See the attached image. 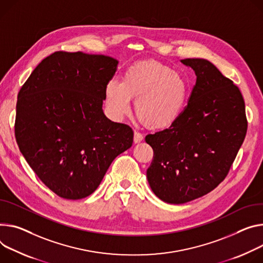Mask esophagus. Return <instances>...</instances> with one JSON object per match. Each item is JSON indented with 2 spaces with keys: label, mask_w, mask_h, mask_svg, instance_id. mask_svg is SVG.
Here are the masks:
<instances>
[{
  "label": "esophagus",
  "mask_w": 263,
  "mask_h": 263,
  "mask_svg": "<svg viewBox=\"0 0 263 263\" xmlns=\"http://www.w3.org/2000/svg\"><path fill=\"white\" fill-rule=\"evenodd\" d=\"M134 142L135 144H138V142H140L142 139H144V136H142L141 133L139 132H134Z\"/></svg>",
  "instance_id": "1"
}]
</instances>
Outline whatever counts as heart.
Masks as SVG:
<instances>
[{"instance_id": "obj_1", "label": "heart", "mask_w": 263, "mask_h": 263, "mask_svg": "<svg viewBox=\"0 0 263 263\" xmlns=\"http://www.w3.org/2000/svg\"><path fill=\"white\" fill-rule=\"evenodd\" d=\"M190 95L187 81L174 69L156 61L132 65L122 82L110 81L106 86V102L113 117L121 119L131 111L135 99L137 117L147 127L163 130L182 115Z\"/></svg>"}]
</instances>
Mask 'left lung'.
<instances>
[{
  "mask_svg": "<svg viewBox=\"0 0 263 263\" xmlns=\"http://www.w3.org/2000/svg\"><path fill=\"white\" fill-rule=\"evenodd\" d=\"M180 62L197 78L187 106L174 125L146 136L154 152L148 182L173 204L199 198L226 178L248 129L239 88L206 60Z\"/></svg>",
  "mask_w": 263,
  "mask_h": 263,
  "instance_id": "left-lung-1",
  "label": "left lung"
}]
</instances>
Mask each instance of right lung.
Segmentation results:
<instances>
[{
    "mask_svg": "<svg viewBox=\"0 0 263 263\" xmlns=\"http://www.w3.org/2000/svg\"><path fill=\"white\" fill-rule=\"evenodd\" d=\"M118 61L58 51L44 59L18 92L14 133L37 177L65 199H82L102 182L133 131L104 114L106 86Z\"/></svg>",
    "mask_w": 263,
    "mask_h": 263,
    "instance_id": "obj_1",
    "label": "right lung"
}]
</instances>
